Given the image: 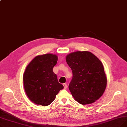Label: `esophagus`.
<instances>
[{
    "mask_svg": "<svg viewBox=\"0 0 127 127\" xmlns=\"http://www.w3.org/2000/svg\"><path fill=\"white\" fill-rule=\"evenodd\" d=\"M63 86H64V88L65 89H66V88H67V84H66V83H63Z\"/></svg>",
    "mask_w": 127,
    "mask_h": 127,
    "instance_id": "34e87169",
    "label": "esophagus"
}]
</instances>
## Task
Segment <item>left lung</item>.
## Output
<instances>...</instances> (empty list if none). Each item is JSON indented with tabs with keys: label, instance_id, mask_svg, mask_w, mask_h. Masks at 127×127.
Listing matches in <instances>:
<instances>
[{
	"label": "left lung",
	"instance_id": "obj_1",
	"mask_svg": "<svg viewBox=\"0 0 127 127\" xmlns=\"http://www.w3.org/2000/svg\"><path fill=\"white\" fill-rule=\"evenodd\" d=\"M72 78L68 88L79 103H92L100 97L106 86V78L101 62L89 51H77L66 57Z\"/></svg>",
	"mask_w": 127,
	"mask_h": 127
}]
</instances>
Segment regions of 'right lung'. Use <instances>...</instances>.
<instances>
[{"mask_svg":"<svg viewBox=\"0 0 127 127\" xmlns=\"http://www.w3.org/2000/svg\"><path fill=\"white\" fill-rule=\"evenodd\" d=\"M57 61L55 55L38 56L27 67L23 77L24 88L27 95L34 103L49 105L64 88L53 71Z\"/></svg>","mask_w":127,"mask_h":127,"instance_id":"obj_1","label":"right lung"}]
</instances>
